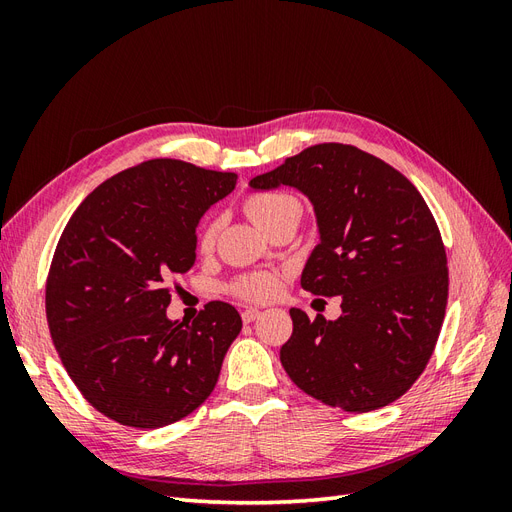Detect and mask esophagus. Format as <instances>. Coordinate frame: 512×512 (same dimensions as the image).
I'll return each mask as SVG.
<instances>
[{"instance_id":"esophagus-1","label":"esophagus","mask_w":512,"mask_h":512,"mask_svg":"<svg viewBox=\"0 0 512 512\" xmlns=\"http://www.w3.org/2000/svg\"><path fill=\"white\" fill-rule=\"evenodd\" d=\"M260 316V312H258V309L256 307H245L243 309V312H241V318H243V322L245 324H250V322H254L256 318Z\"/></svg>"}]
</instances>
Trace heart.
<instances>
[{"label": "heart", "instance_id": "obj_1", "mask_svg": "<svg viewBox=\"0 0 512 512\" xmlns=\"http://www.w3.org/2000/svg\"><path fill=\"white\" fill-rule=\"evenodd\" d=\"M245 211L250 218L262 228L269 230L273 224L280 220L288 218L292 213L301 215V203L290 194L282 192H258L247 196L245 200ZM218 220H209L198 230V250L200 252H209L215 237H218ZM277 288H280V282L273 273L265 271H254V273H243L239 275L235 282L230 284V292L237 294V297L245 301H269L277 294Z\"/></svg>", "mask_w": 512, "mask_h": 512}]
</instances>
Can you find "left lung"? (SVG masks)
Returning a JSON list of instances; mask_svg holds the SVG:
<instances>
[{"label":"left lung","mask_w":512,"mask_h":512,"mask_svg":"<svg viewBox=\"0 0 512 512\" xmlns=\"http://www.w3.org/2000/svg\"><path fill=\"white\" fill-rule=\"evenodd\" d=\"M250 185H290L312 200L320 243L301 286L342 297L337 320L290 309L286 374L344 412L393 404L429 363L448 299L444 243L423 196L393 166L342 143L307 147Z\"/></svg>","instance_id":"left-lung-1"}]
</instances>
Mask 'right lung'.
<instances>
[{
  "label": "right lung",
  "mask_w": 512,
  "mask_h": 512,
  "mask_svg": "<svg viewBox=\"0 0 512 512\" xmlns=\"http://www.w3.org/2000/svg\"><path fill=\"white\" fill-rule=\"evenodd\" d=\"M235 173L158 158L106 179L72 213L46 277V322L76 389L128 427L181 421L211 395L241 316L211 301L166 318L170 275L196 260L203 213Z\"/></svg>",
  "instance_id": "right-lung-1"
}]
</instances>
